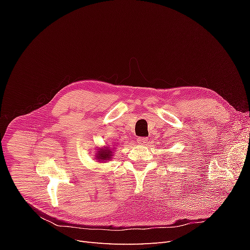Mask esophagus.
<instances>
[{"label":"esophagus","instance_id":"esophagus-1","mask_svg":"<svg viewBox=\"0 0 250 250\" xmlns=\"http://www.w3.org/2000/svg\"><path fill=\"white\" fill-rule=\"evenodd\" d=\"M147 142H148L147 138H139V139H137V143L140 144V145H145Z\"/></svg>","mask_w":250,"mask_h":250}]
</instances>
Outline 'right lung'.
<instances>
[{"instance_id": "1", "label": "right lung", "mask_w": 250, "mask_h": 250, "mask_svg": "<svg viewBox=\"0 0 250 250\" xmlns=\"http://www.w3.org/2000/svg\"><path fill=\"white\" fill-rule=\"evenodd\" d=\"M113 149H116V148L115 147L111 148L109 145H106L104 147H99L98 149H96L95 161H97L98 163H104V162L110 161L113 156Z\"/></svg>"}]
</instances>
